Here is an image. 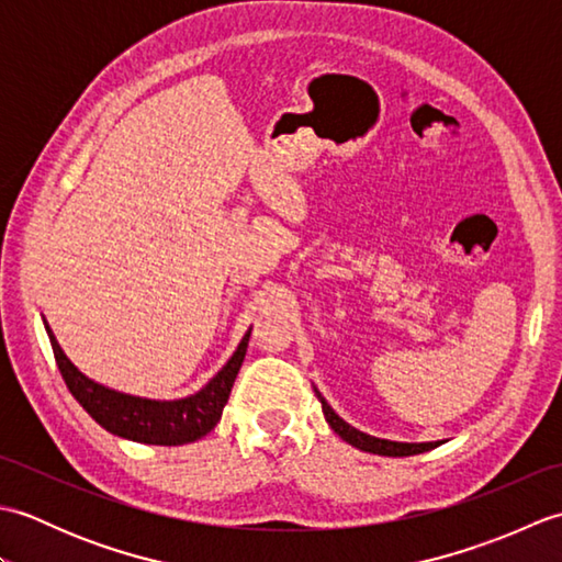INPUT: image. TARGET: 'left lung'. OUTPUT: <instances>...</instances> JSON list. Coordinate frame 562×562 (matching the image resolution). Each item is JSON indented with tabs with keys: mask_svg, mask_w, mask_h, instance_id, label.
<instances>
[{
	"mask_svg": "<svg viewBox=\"0 0 562 562\" xmlns=\"http://www.w3.org/2000/svg\"><path fill=\"white\" fill-rule=\"evenodd\" d=\"M316 396L321 401V408H324L326 423L330 425L333 432H336L340 439L348 441V445L362 449V451L379 453V457H413V453H423V451H429V449H435L439 445V441H420V445H417V441H415V445H413V441H391V439H379V437H372L367 432H360V429H355L352 425L345 423L342 417L330 408L326 398L321 396L318 391H316Z\"/></svg>",
	"mask_w": 562,
	"mask_h": 562,
	"instance_id": "1",
	"label": "left lung"
}]
</instances>
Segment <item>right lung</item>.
I'll return each instance as SVG.
<instances>
[{
    "label": "right lung",
    "instance_id": "right-lung-1",
    "mask_svg": "<svg viewBox=\"0 0 562 562\" xmlns=\"http://www.w3.org/2000/svg\"><path fill=\"white\" fill-rule=\"evenodd\" d=\"M47 338H50L55 362L59 374H63L65 384L71 396L79 401V405L87 411L93 420L111 435L123 439L139 441V445H164V447H178L188 445L205 437L214 425L220 423L222 411L234 386V379L241 369L246 357L250 330L238 342L236 352L229 357L217 374H214L205 386H202L193 396L178 398V401H151L130 396V393L113 391L97 381L81 374L79 369L69 362V357L59 348L57 338L53 336L50 326L43 318Z\"/></svg>",
    "mask_w": 562,
    "mask_h": 562
}]
</instances>
